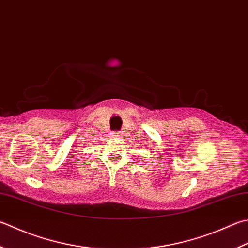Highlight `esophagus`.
<instances>
[{
    "label": "esophagus",
    "instance_id": "esophagus-1",
    "mask_svg": "<svg viewBox=\"0 0 248 248\" xmlns=\"http://www.w3.org/2000/svg\"><path fill=\"white\" fill-rule=\"evenodd\" d=\"M112 137H114V138H120L121 137V133L118 132V131H115V132H112Z\"/></svg>",
    "mask_w": 248,
    "mask_h": 248
}]
</instances>
